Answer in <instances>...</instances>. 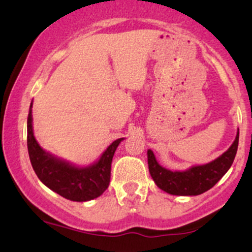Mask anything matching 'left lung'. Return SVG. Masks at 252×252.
Segmentation results:
<instances>
[{
	"mask_svg": "<svg viewBox=\"0 0 252 252\" xmlns=\"http://www.w3.org/2000/svg\"><path fill=\"white\" fill-rule=\"evenodd\" d=\"M239 130L236 140L224 154L212 162L201 166L190 167L184 172H172L160 166L156 161L154 153L148 150V167L153 180L158 189L173 195H199L206 192L224 176L230 169L238 148Z\"/></svg>",
	"mask_w": 252,
	"mask_h": 252,
	"instance_id": "1",
	"label": "left lung"
}]
</instances>
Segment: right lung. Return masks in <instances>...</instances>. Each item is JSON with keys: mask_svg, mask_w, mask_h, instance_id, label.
Wrapping results in <instances>:
<instances>
[{"mask_svg": "<svg viewBox=\"0 0 252 252\" xmlns=\"http://www.w3.org/2000/svg\"><path fill=\"white\" fill-rule=\"evenodd\" d=\"M32 104L27 120V147L31 163L40 181L59 195L72 201H89L98 198L109 187L111 162L118 144L114 141L99 160L88 167H76L45 152L33 132Z\"/></svg>", "mask_w": 252, "mask_h": 252, "instance_id": "1", "label": "right lung"}]
</instances>
